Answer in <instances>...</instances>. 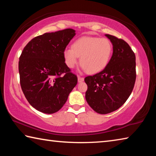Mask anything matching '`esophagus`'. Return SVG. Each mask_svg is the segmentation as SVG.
Returning <instances> with one entry per match:
<instances>
[{
	"label": "esophagus",
	"instance_id": "obj_1",
	"mask_svg": "<svg viewBox=\"0 0 156 156\" xmlns=\"http://www.w3.org/2000/svg\"><path fill=\"white\" fill-rule=\"evenodd\" d=\"M84 81V78L80 77V76H78V83H82Z\"/></svg>",
	"mask_w": 156,
	"mask_h": 156
}]
</instances>
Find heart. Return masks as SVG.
Returning <instances> with one entry per match:
<instances>
[{
    "label": "heart",
    "instance_id": "obj_1",
    "mask_svg": "<svg viewBox=\"0 0 156 156\" xmlns=\"http://www.w3.org/2000/svg\"><path fill=\"white\" fill-rule=\"evenodd\" d=\"M72 49L63 51V58L69 68H74L80 58L84 69L91 74L101 72L109 63L112 53V45L107 38L84 36L73 43Z\"/></svg>",
    "mask_w": 156,
    "mask_h": 156
}]
</instances>
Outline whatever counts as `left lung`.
<instances>
[{"label":"left lung","mask_w":156,"mask_h":156,"mask_svg":"<svg viewBox=\"0 0 156 156\" xmlns=\"http://www.w3.org/2000/svg\"><path fill=\"white\" fill-rule=\"evenodd\" d=\"M105 36L112 43V56L102 72L84 78L87 102L100 114L119 109L131 95L136 78V56L130 46L113 36Z\"/></svg>","instance_id":"left-lung-1"}]
</instances>
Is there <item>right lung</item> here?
<instances>
[{
	"label": "right lung",
	"mask_w": 156,
	"mask_h": 156,
	"mask_svg": "<svg viewBox=\"0 0 156 156\" xmlns=\"http://www.w3.org/2000/svg\"><path fill=\"white\" fill-rule=\"evenodd\" d=\"M75 35L73 29L45 33L33 38L23 50L18 62L20 86L29 103L39 112H57L77 84V77L63 58Z\"/></svg>",
	"instance_id": "right-lung-1"
}]
</instances>
